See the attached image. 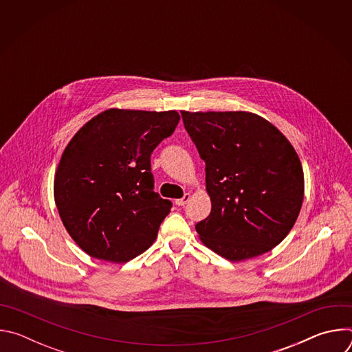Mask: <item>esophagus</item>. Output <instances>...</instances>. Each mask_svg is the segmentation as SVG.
<instances>
[{
	"label": "esophagus",
	"mask_w": 352,
	"mask_h": 352,
	"mask_svg": "<svg viewBox=\"0 0 352 352\" xmlns=\"http://www.w3.org/2000/svg\"><path fill=\"white\" fill-rule=\"evenodd\" d=\"M189 199H190V195H189V193H185L181 199H177V200H175V205H177V206H185V205L189 202Z\"/></svg>",
	"instance_id": "obj_1"
}]
</instances>
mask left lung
Returning <instances> with one entry per match:
<instances>
[{"label":"left lung","instance_id":"8db88e82","mask_svg":"<svg viewBox=\"0 0 352 352\" xmlns=\"http://www.w3.org/2000/svg\"><path fill=\"white\" fill-rule=\"evenodd\" d=\"M206 164L210 214L195 228L208 248L239 262L277 246L304 200V171L288 139L246 111H181Z\"/></svg>","mask_w":352,"mask_h":352}]
</instances>
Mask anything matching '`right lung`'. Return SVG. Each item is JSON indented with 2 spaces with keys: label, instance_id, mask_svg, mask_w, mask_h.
<instances>
[{
  "label": "right lung",
  "instance_id": "1",
  "mask_svg": "<svg viewBox=\"0 0 352 352\" xmlns=\"http://www.w3.org/2000/svg\"><path fill=\"white\" fill-rule=\"evenodd\" d=\"M178 122L174 110L110 109L65 147L56 205L71 238L91 258L124 263L155 242L173 204L153 190L150 156Z\"/></svg>",
  "mask_w": 352,
  "mask_h": 352
}]
</instances>
